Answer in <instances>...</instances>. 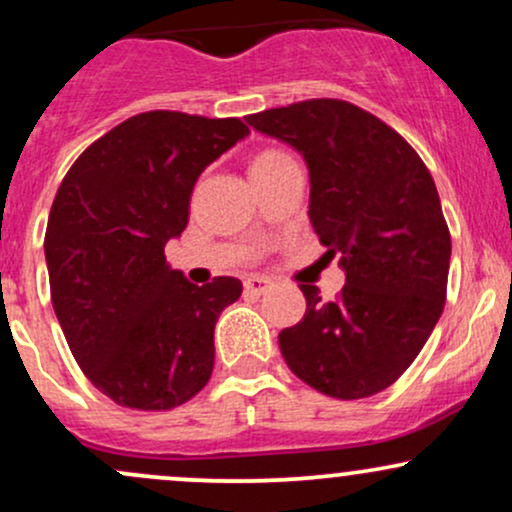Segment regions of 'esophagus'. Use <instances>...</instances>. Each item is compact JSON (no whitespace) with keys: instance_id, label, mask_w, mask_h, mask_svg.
Listing matches in <instances>:
<instances>
[{"instance_id":"obj_1","label":"esophagus","mask_w":512,"mask_h":512,"mask_svg":"<svg viewBox=\"0 0 512 512\" xmlns=\"http://www.w3.org/2000/svg\"><path fill=\"white\" fill-rule=\"evenodd\" d=\"M269 289H272V281H269L267 276L252 274L245 279V291L252 293V296H262V293H267Z\"/></svg>"}]
</instances>
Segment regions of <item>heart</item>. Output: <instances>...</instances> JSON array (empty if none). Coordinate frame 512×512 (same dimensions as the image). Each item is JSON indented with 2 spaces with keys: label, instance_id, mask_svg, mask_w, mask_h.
Listing matches in <instances>:
<instances>
[{
  "label": "heart",
  "instance_id": "heart-1",
  "mask_svg": "<svg viewBox=\"0 0 512 512\" xmlns=\"http://www.w3.org/2000/svg\"><path fill=\"white\" fill-rule=\"evenodd\" d=\"M276 158H284V154H279V151H264L255 158V163L252 166H260V163H269V161H276Z\"/></svg>",
  "mask_w": 512,
  "mask_h": 512
}]
</instances>
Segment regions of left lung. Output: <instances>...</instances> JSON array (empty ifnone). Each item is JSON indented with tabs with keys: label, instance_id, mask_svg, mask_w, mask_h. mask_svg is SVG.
<instances>
[{
	"label": "left lung",
	"instance_id": "1",
	"mask_svg": "<svg viewBox=\"0 0 512 512\" xmlns=\"http://www.w3.org/2000/svg\"><path fill=\"white\" fill-rule=\"evenodd\" d=\"M245 120L303 156L310 223L346 276L330 303L301 284L305 315L281 330V356L322 395H375L411 366L443 313L450 233L436 182L395 129L346 101L317 98Z\"/></svg>",
	"mask_w": 512,
	"mask_h": 512
}]
</instances>
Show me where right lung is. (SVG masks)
Instances as JSON below:
<instances>
[{
    "label": "right lung",
    "instance_id": "1",
    "mask_svg": "<svg viewBox=\"0 0 512 512\" xmlns=\"http://www.w3.org/2000/svg\"><path fill=\"white\" fill-rule=\"evenodd\" d=\"M248 134L238 117L151 110L64 175L45 233L52 308L86 378L120 407L166 411L209 383L216 320L243 284H192L163 248L187 228L204 168Z\"/></svg>",
    "mask_w": 512,
    "mask_h": 512
}]
</instances>
